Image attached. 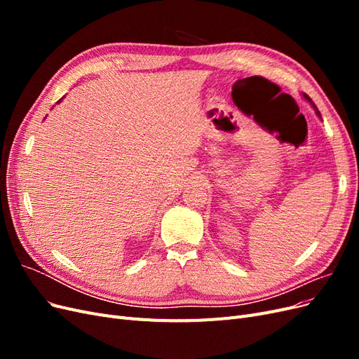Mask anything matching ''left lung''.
Listing matches in <instances>:
<instances>
[{"label":"left lung","instance_id":"8db88e82","mask_svg":"<svg viewBox=\"0 0 359 359\" xmlns=\"http://www.w3.org/2000/svg\"><path fill=\"white\" fill-rule=\"evenodd\" d=\"M302 95H304V99H306V100H307V102H309V103H310V104H311V106H313V107H314V109H316V114H318V115H319V116H320V112H319V111H318V107H316V104H314V103H313V102H311V99H310V97H309V95H307V94H302Z\"/></svg>","mask_w":359,"mask_h":359}]
</instances>
